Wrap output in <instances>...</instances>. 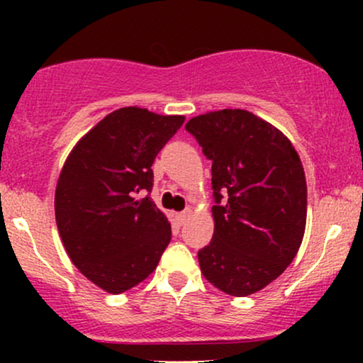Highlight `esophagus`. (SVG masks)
Returning a JSON list of instances; mask_svg holds the SVG:
<instances>
[{"mask_svg":"<svg viewBox=\"0 0 363 363\" xmlns=\"http://www.w3.org/2000/svg\"><path fill=\"white\" fill-rule=\"evenodd\" d=\"M191 213H193V210H191V208H187V210H184V211H179V213H176L177 223L179 225H184L186 220L191 216Z\"/></svg>","mask_w":363,"mask_h":363,"instance_id":"34e87169","label":"esophagus"}]
</instances>
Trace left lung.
I'll return each mask as SVG.
<instances>
[{
  "mask_svg": "<svg viewBox=\"0 0 363 363\" xmlns=\"http://www.w3.org/2000/svg\"><path fill=\"white\" fill-rule=\"evenodd\" d=\"M186 129L213 162L215 230L198 252L203 277L234 297L256 294L289 268L302 244L307 184L301 157L280 129L244 109L196 116Z\"/></svg>",
  "mask_w": 363,
  "mask_h": 363,
  "instance_id": "left-lung-1",
  "label": "left lung"
}]
</instances>
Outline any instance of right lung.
<instances>
[{
  "label": "right lung",
  "instance_id": "obj_1",
  "mask_svg": "<svg viewBox=\"0 0 363 363\" xmlns=\"http://www.w3.org/2000/svg\"><path fill=\"white\" fill-rule=\"evenodd\" d=\"M131 106L78 140L57 179L54 211L62 245L83 277L123 294L155 272L170 223L150 198L153 160L184 123Z\"/></svg>",
  "mask_w": 363,
  "mask_h": 363
}]
</instances>
